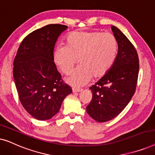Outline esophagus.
Returning <instances> with one entry per match:
<instances>
[{
    "instance_id": "1",
    "label": "esophagus",
    "mask_w": 155,
    "mask_h": 155,
    "mask_svg": "<svg viewBox=\"0 0 155 155\" xmlns=\"http://www.w3.org/2000/svg\"><path fill=\"white\" fill-rule=\"evenodd\" d=\"M82 91V89L80 88H73V92H80Z\"/></svg>"
}]
</instances>
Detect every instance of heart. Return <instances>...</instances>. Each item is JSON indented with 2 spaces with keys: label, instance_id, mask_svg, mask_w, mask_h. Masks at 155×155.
I'll list each match as a JSON object with an SVG mask.
<instances>
[{
  "label": "heart",
  "instance_id": "1",
  "mask_svg": "<svg viewBox=\"0 0 155 155\" xmlns=\"http://www.w3.org/2000/svg\"><path fill=\"white\" fill-rule=\"evenodd\" d=\"M117 51V41L111 33L73 31L65 38V46L55 48L53 58L65 75L71 73L79 61L80 65L66 81L80 87L87 83L92 76L96 79L104 77L114 65Z\"/></svg>",
  "mask_w": 155,
  "mask_h": 155
}]
</instances>
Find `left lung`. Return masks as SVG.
Here are the masks:
<instances>
[{
	"label": "left lung",
	"instance_id": "left-lung-1",
	"mask_svg": "<svg viewBox=\"0 0 155 155\" xmlns=\"http://www.w3.org/2000/svg\"><path fill=\"white\" fill-rule=\"evenodd\" d=\"M118 43V54L111 70L90 89L92 99L87 112L96 121L106 122L116 117L135 92L139 73L137 51L124 33L111 27Z\"/></svg>",
	"mask_w": 155,
	"mask_h": 155
}]
</instances>
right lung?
Returning a JSON list of instances; mask_svg holds the SVG:
<instances>
[{"label":"right lung","instance_id":"obj_1","mask_svg":"<svg viewBox=\"0 0 155 155\" xmlns=\"http://www.w3.org/2000/svg\"><path fill=\"white\" fill-rule=\"evenodd\" d=\"M66 25L51 24L29 34L13 63V77L25 109L37 120H48L59 111L72 89L61 79L53 58L55 44Z\"/></svg>","mask_w":155,"mask_h":155}]
</instances>
